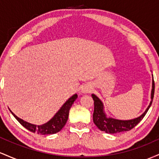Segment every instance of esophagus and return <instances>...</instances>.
<instances>
[{
  "instance_id": "esophagus-1",
  "label": "esophagus",
  "mask_w": 159,
  "mask_h": 159,
  "mask_svg": "<svg viewBox=\"0 0 159 159\" xmlns=\"http://www.w3.org/2000/svg\"><path fill=\"white\" fill-rule=\"evenodd\" d=\"M81 91L83 93H89V92H90L91 91V88H90V86H88V85H84V86H83V87H82V88H81Z\"/></svg>"
}]
</instances>
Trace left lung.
I'll list each match as a JSON object with an SVG mask.
<instances>
[{"label":"left lung","mask_w":159,"mask_h":159,"mask_svg":"<svg viewBox=\"0 0 159 159\" xmlns=\"http://www.w3.org/2000/svg\"><path fill=\"white\" fill-rule=\"evenodd\" d=\"M155 92V82L154 79L152 80V89L151 93V102L149 105L141 116L135 119L130 120H115L113 118H107L104 113L103 111V104L101 100L98 98L96 95L92 94V97L94 101V111L93 118L95 125L97 126L101 131L105 132L108 134H115V133H119L126 131H130L133 128L135 127L138 123L141 121L142 119L144 117L148 111L149 108L150 107L152 103L153 97H154Z\"/></svg>","instance_id":"1"}]
</instances>
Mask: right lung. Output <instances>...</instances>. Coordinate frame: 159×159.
<instances>
[{"instance_id":"right-lung-1","label":"right lung","mask_w":159,"mask_h":159,"mask_svg":"<svg viewBox=\"0 0 159 159\" xmlns=\"http://www.w3.org/2000/svg\"><path fill=\"white\" fill-rule=\"evenodd\" d=\"M78 97L77 94H75L72 97H70L64 103V105L61 107V108L57 111V113L54 115V117L50 120L48 123L43 124L42 125H36L34 124L29 123L23 120L20 119L16 115L11 111L12 114L16 117V119L19 122L20 124L23 125L25 129L29 130L30 132L34 133H37L39 134H52L60 132L63 126L66 123L68 120L69 109L72 107V104Z\"/></svg>"}]
</instances>
